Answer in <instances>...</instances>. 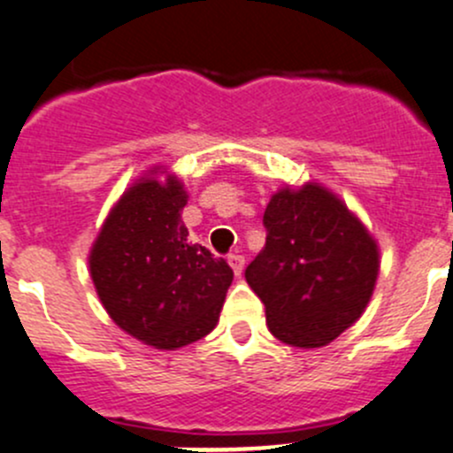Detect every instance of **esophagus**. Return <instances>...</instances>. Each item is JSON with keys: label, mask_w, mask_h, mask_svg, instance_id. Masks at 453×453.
Segmentation results:
<instances>
[{"label": "esophagus", "mask_w": 453, "mask_h": 453, "mask_svg": "<svg viewBox=\"0 0 453 453\" xmlns=\"http://www.w3.org/2000/svg\"><path fill=\"white\" fill-rule=\"evenodd\" d=\"M227 263H230V267L234 270V274L241 276V272H243L245 267V258L241 257V254H230V257H227Z\"/></svg>", "instance_id": "34e87169"}]
</instances>
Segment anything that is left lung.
Segmentation results:
<instances>
[{
  "label": "left lung",
  "mask_w": 453,
  "mask_h": 453,
  "mask_svg": "<svg viewBox=\"0 0 453 453\" xmlns=\"http://www.w3.org/2000/svg\"><path fill=\"white\" fill-rule=\"evenodd\" d=\"M265 248L245 280L265 305L280 343H332L365 311L379 279V243L361 219L320 183L280 188L263 214Z\"/></svg>",
  "instance_id": "1"
}]
</instances>
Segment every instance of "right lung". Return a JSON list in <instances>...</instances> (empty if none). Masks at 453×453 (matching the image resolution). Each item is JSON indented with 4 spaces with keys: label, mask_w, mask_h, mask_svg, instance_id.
Instances as JSON below:
<instances>
[{
    "label": "right lung",
    "mask_w": 453,
    "mask_h": 453,
    "mask_svg": "<svg viewBox=\"0 0 453 453\" xmlns=\"http://www.w3.org/2000/svg\"><path fill=\"white\" fill-rule=\"evenodd\" d=\"M186 203L177 174L155 165L112 205L88 257L110 319L157 349L183 348L212 332L234 279L223 258L188 241Z\"/></svg>",
    "instance_id": "add662e5"
}]
</instances>
